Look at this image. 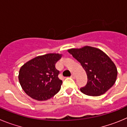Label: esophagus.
I'll use <instances>...</instances> for the list:
<instances>
[{
	"label": "esophagus",
	"instance_id": "34e87169",
	"mask_svg": "<svg viewBox=\"0 0 127 127\" xmlns=\"http://www.w3.org/2000/svg\"><path fill=\"white\" fill-rule=\"evenodd\" d=\"M70 77H71V78H72V79H75V78H76V76H75L74 74H72L71 75V76H70Z\"/></svg>",
	"mask_w": 127,
	"mask_h": 127
}]
</instances>
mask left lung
I'll list each match as a JSON object with an SVG mask.
<instances>
[{"label": "left lung", "instance_id": "1", "mask_svg": "<svg viewBox=\"0 0 127 127\" xmlns=\"http://www.w3.org/2000/svg\"><path fill=\"white\" fill-rule=\"evenodd\" d=\"M67 51L80 63L86 72L88 81L85 87L80 88L82 93L89 96H99L115 83L117 68L104 51L88 46Z\"/></svg>", "mask_w": 127, "mask_h": 127}]
</instances>
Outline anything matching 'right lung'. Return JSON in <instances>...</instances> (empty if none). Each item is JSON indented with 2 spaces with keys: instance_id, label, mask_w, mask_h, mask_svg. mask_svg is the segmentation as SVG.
<instances>
[{
  "instance_id": "add662e5",
  "label": "right lung",
  "mask_w": 127,
  "mask_h": 127,
  "mask_svg": "<svg viewBox=\"0 0 127 127\" xmlns=\"http://www.w3.org/2000/svg\"><path fill=\"white\" fill-rule=\"evenodd\" d=\"M59 53L38 56L21 67L18 79L27 95L39 101L52 98L60 91L62 81L58 78L56 63L62 58Z\"/></svg>"
}]
</instances>
